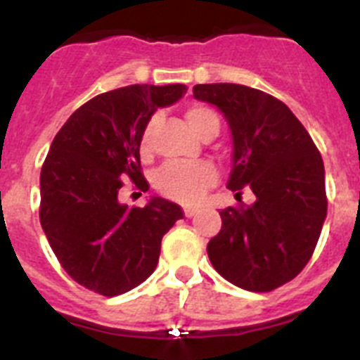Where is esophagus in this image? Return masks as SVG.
I'll use <instances>...</instances> for the list:
<instances>
[{
    "label": "esophagus",
    "mask_w": 360,
    "mask_h": 360,
    "mask_svg": "<svg viewBox=\"0 0 360 360\" xmlns=\"http://www.w3.org/2000/svg\"><path fill=\"white\" fill-rule=\"evenodd\" d=\"M184 214H186V218L195 216L196 214V207H193V205H184Z\"/></svg>",
    "instance_id": "esophagus-1"
}]
</instances>
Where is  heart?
<instances>
[{"instance_id": "1", "label": "heart", "mask_w": 360, "mask_h": 360, "mask_svg": "<svg viewBox=\"0 0 360 360\" xmlns=\"http://www.w3.org/2000/svg\"><path fill=\"white\" fill-rule=\"evenodd\" d=\"M186 119L189 126L203 136L211 129L218 131L219 119L211 108L203 106V104H191L186 110ZM157 124V117H153L148 122L142 135V151L149 153L153 142V129ZM214 165L209 162H195V164H173L164 165L158 171L157 178H155V186L160 191L162 195L167 196L171 200H178V202H196L202 196V193L207 187H211L216 182Z\"/></svg>"}]
</instances>
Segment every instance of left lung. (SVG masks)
I'll use <instances>...</instances> for the list:
<instances>
[{
    "label": "left lung",
    "mask_w": 360,
    "mask_h": 360,
    "mask_svg": "<svg viewBox=\"0 0 360 360\" xmlns=\"http://www.w3.org/2000/svg\"><path fill=\"white\" fill-rule=\"evenodd\" d=\"M198 101L219 108L234 141L227 187L252 205L224 209L221 229L207 245L212 266L236 287L272 292L310 262L326 218L324 165L319 149L285 103L231 82L196 84Z\"/></svg>",
    "instance_id": "left-lung-1"
}]
</instances>
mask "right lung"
<instances>
[{
    "instance_id": "add662e5",
    "label": "right lung",
    "mask_w": 360,
    "mask_h": 360,
    "mask_svg": "<svg viewBox=\"0 0 360 360\" xmlns=\"http://www.w3.org/2000/svg\"><path fill=\"white\" fill-rule=\"evenodd\" d=\"M184 91V84H131L97 95L50 146L41 167V227L66 274L88 290L113 297L139 287L157 266L164 234L184 218L164 198L146 207L119 202L126 182L149 189L142 135L157 108Z\"/></svg>"
}]
</instances>
